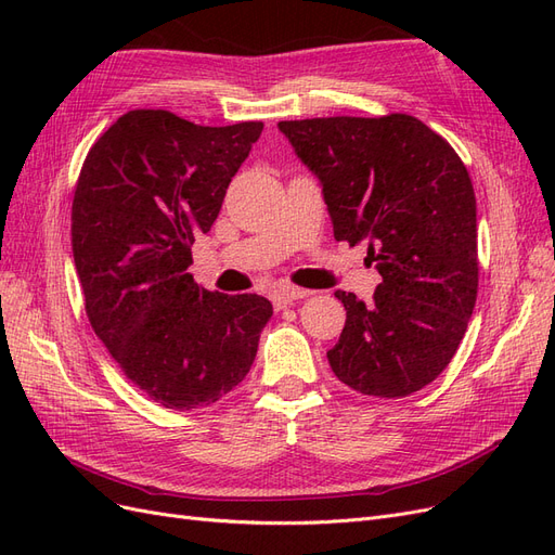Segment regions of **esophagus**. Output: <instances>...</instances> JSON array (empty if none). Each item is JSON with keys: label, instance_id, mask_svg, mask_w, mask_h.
I'll list each match as a JSON object with an SVG mask.
<instances>
[{"label": "esophagus", "instance_id": "34e87169", "mask_svg": "<svg viewBox=\"0 0 555 555\" xmlns=\"http://www.w3.org/2000/svg\"><path fill=\"white\" fill-rule=\"evenodd\" d=\"M310 294H312V292H308V289L282 287V289H278V292L271 296V300H273V308H275V310H284L287 306H294L296 300L306 298V296H310Z\"/></svg>", "mask_w": 555, "mask_h": 555}]
</instances>
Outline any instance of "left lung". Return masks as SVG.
I'll list each match as a JSON object with an SVG mask.
<instances>
[{
    "label": "left lung",
    "instance_id": "left-lung-1",
    "mask_svg": "<svg viewBox=\"0 0 555 555\" xmlns=\"http://www.w3.org/2000/svg\"><path fill=\"white\" fill-rule=\"evenodd\" d=\"M322 182L335 241H367L382 282L347 310L331 371L363 396L402 398L438 377L473 317L477 198L465 164L440 133L405 113L312 117L278 125Z\"/></svg>",
    "mask_w": 555,
    "mask_h": 555
}]
</instances>
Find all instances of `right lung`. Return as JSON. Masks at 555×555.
<instances>
[{
	"label": "right lung",
	"mask_w": 555,
	"mask_h": 555,
	"mask_svg": "<svg viewBox=\"0 0 555 555\" xmlns=\"http://www.w3.org/2000/svg\"><path fill=\"white\" fill-rule=\"evenodd\" d=\"M263 122L201 127L171 111H129L82 162L72 247L99 340L139 389L198 410L245 379L273 317L257 294L227 296L188 273Z\"/></svg>",
	"instance_id": "right-lung-1"
}]
</instances>
